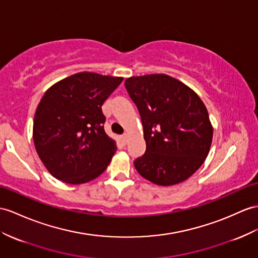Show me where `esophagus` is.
Returning a JSON list of instances; mask_svg holds the SVG:
<instances>
[{"instance_id":"34e87169","label":"esophagus","mask_w":258,"mask_h":258,"mask_svg":"<svg viewBox=\"0 0 258 258\" xmlns=\"http://www.w3.org/2000/svg\"><path fill=\"white\" fill-rule=\"evenodd\" d=\"M128 134H123L122 136H121V141L125 144V143H127L128 142Z\"/></svg>"}]
</instances>
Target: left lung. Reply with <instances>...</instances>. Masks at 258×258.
I'll list each match as a JSON object with an SVG mask.
<instances>
[{"instance_id":"1","label":"left lung","mask_w":258,"mask_h":258,"mask_svg":"<svg viewBox=\"0 0 258 258\" xmlns=\"http://www.w3.org/2000/svg\"><path fill=\"white\" fill-rule=\"evenodd\" d=\"M137 105L147 150L135 160L142 177L160 186L181 183L203 165L213 129L203 100L187 85L166 74L124 81Z\"/></svg>"}]
</instances>
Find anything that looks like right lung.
Returning <instances> with one entry per match:
<instances>
[{
	"mask_svg": "<svg viewBox=\"0 0 258 258\" xmlns=\"http://www.w3.org/2000/svg\"><path fill=\"white\" fill-rule=\"evenodd\" d=\"M122 80L81 72L61 80L42 96L33 138L37 153L53 177L79 185L107 168L117 146L104 130L102 106Z\"/></svg>",
	"mask_w": 258,
	"mask_h": 258,
	"instance_id": "add662e5",
	"label": "right lung"
}]
</instances>
